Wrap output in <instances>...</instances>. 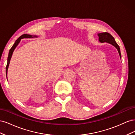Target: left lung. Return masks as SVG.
Segmentation results:
<instances>
[{"mask_svg": "<svg viewBox=\"0 0 135 135\" xmlns=\"http://www.w3.org/2000/svg\"><path fill=\"white\" fill-rule=\"evenodd\" d=\"M98 36H99V41L100 43H108L110 44H112V46L115 47L117 50H118V53L120 56V58L121 59V54H120V50L119 46H118V44L116 43L115 39L113 38V36L108 32H101V33L97 34Z\"/></svg>", "mask_w": 135, "mask_h": 135, "instance_id": "obj_1", "label": "left lung"}]
</instances>
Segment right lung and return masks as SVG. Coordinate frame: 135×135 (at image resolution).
<instances>
[{"label": "right lung", "mask_w": 135, "mask_h": 135, "mask_svg": "<svg viewBox=\"0 0 135 135\" xmlns=\"http://www.w3.org/2000/svg\"><path fill=\"white\" fill-rule=\"evenodd\" d=\"M38 36L37 35H29V34H23L22 35H21L20 37L16 40L15 43H14V44L13 45V46L12 47V48L10 49L9 52V54H8V59H7V66H6V76H7V72H8V69L9 67V65L10 63V61L12 57V54H13V51L15 50V48H16L18 44L20 43V41L23 38H38Z\"/></svg>", "instance_id": "add662e5"}]
</instances>
